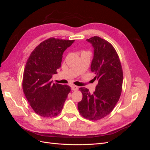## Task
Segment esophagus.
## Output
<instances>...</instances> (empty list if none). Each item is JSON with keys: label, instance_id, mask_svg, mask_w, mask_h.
Instances as JSON below:
<instances>
[{"label": "esophagus", "instance_id": "1", "mask_svg": "<svg viewBox=\"0 0 150 150\" xmlns=\"http://www.w3.org/2000/svg\"><path fill=\"white\" fill-rule=\"evenodd\" d=\"M71 89L73 90V91H77L78 89V86H74V85H72L71 86Z\"/></svg>", "mask_w": 150, "mask_h": 150}]
</instances>
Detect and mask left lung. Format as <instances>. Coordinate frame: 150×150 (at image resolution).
Here are the masks:
<instances>
[{
  "mask_svg": "<svg viewBox=\"0 0 150 150\" xmlns=\"http://www.w3.org/2000/svg\"><path fill=\"white\" fill-rule=\"evenodd\" d=\"M94 49L91 71L98 81L95 91L80 88L83 99L78 104L79 112L86 119L96 121L108 116L118 101L123 73L118 55L112 45L98 36L86 39Z\"/></svg>",
  "mask_w": 150,
  "mask_h": 150,
  "instance_id": "1",
  "label": "left lung"
}]
</instances>
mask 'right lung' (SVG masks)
I'll use <instances>...</instances> for the list:
<instances>
[{"instance_id":"add662e5","label":"right lung","mask_w":150,"mask_h":150,"mask_svg":"<svg viewBox=\"0 0 150 150\" xmlns=\"http://www.w3.org/2000/svg\"><path fill=\"white\" fill-rule=\"evenodd\" d=\"M74 40L49 38L39 44L26 62L22 89L33 110L40 116L54 117L62 111L71 88L52 83L62 54Z\"/></svg>"}]
</instances>
